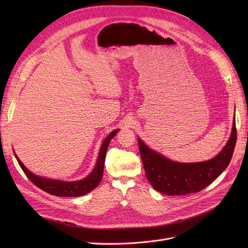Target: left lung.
<instances>
[{"mask_svg":"<svg viewBox=\"0 0 248 248\" xmlns=\"http://www.w3.org/2000/svg\"><path fill=\"white\" fill-rule=\"evenodd\" d=\"M237 140L234 118L231 137L221 151L212 159L193 163L172 161L149 148L138 139L146 177L154 189L167 196H182L204 189L227 169Z\"/></svg>","mask_w":248,"mask_h":248,"instance_id":"1","label":"left lung"}]
</instances>
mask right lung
Returning <instances> with one entry per match:
<instances>
[{
	"mask_svg": "<svg viewBox=\"0 0 248 248\" xmlns=\"http://www.w3.org/2000/svg\"><path fill=\"white\" fill-rule=\"evenodd\" d=\"M119 129H116L111 131L108 136L103 140L98 158H97V162L95 164V168L91 171L88 177L84 178L82 180H78V181H62V180H56V179H48L37 176L33 174L32 171H30L25 164L20 161V159L17 157L16 154H14L18 161V164L20 166L21 170H24L26 176L30 179L33 184H35L37 187H39L40 189L46 191L49 194L56 197H80L84 194L89 193L92 191L94 188H96L98 184L101 181V178L103 175V168H104V161H106V155L107 150L109 145L110 140L114 138L118 133Z\"/></svg>",
	"mask_w": 248,
	"mask_h": 248,
	"instance_id": "1",
	"label": "right lung"
}]
</instances>
